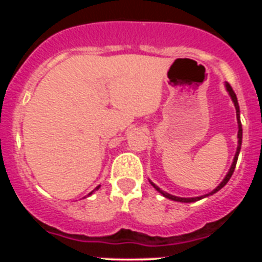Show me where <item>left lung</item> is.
Returning <instances> with one entry per match:
<instances>
[{
    "label": "left lung",
    "mask_w": 262,
    "mask_h": 262,
    "mask_svg": "<svg viewBox=\"0 0 262 262\" xmlns=\"http://www.w3.org/2000/svg\"><path fill=\"white\" fill-rule=\"evenodd\" d=\"M226 88H227V92L230 93L231 98H232L233 103H235V107H236V117H237V123H239V133H237V139H239V145H237V151H236L235 159H233V163H232V165H231V168H230V172L227 173L226 178H224L223 181L221 182V185H219V186H217L216 189H214V190H212L210 194H214V193H216L217 190H221L222 187H223L224 185L227 184V182L230 181L231 176H232L233 170H235L236 163H237V157H239V154H240V148H242L243 128H242V122H240V108H239V103H237V98H236L235 92H233V89H232V88H231V85L228 84V82H226ZM151 184H152V182H151ZM152 186H154L155 189H156V190L159 191V193L163 194V195L165 196V198H169V200H172V201H177V202H186V203H189V202H195V201H200V200H202L203 196H206V195H203V196H195V198H180V196H174V195H172V194H168V193H165V191L160 190V187H157L155 184H152ZM210 194H207V195H210Z\"/></svg>",
    "instance_id": "8db88e82"
}]
</instances>
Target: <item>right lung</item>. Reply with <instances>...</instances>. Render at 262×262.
<instances>
[{"mask_svg": "<svg viewBox=\"0 0 262 262\" xmlns=\"http://www.w3.org/2000/svg\"><path fill=\"white\" fill-rule=\"evenodd\" d=\"M98 187H99V186H98ZM98 187H97V189H98ZM90 194H92V193H90Z\"/></svg>", "mask_w": 262, "mask_h": 262, "instance_id": "obj_1", "label": "right lung"}]
</instances>
